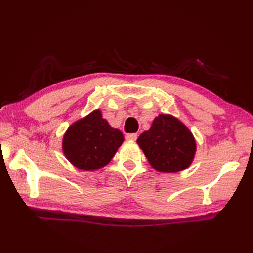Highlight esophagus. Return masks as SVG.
<instances>
[{
	"instance_id": "1",
	"label": "esophagus",
	"mask_w": 253,
	"mask_h": 253,
	"mask_svg": "<svg viewBox=\"0 0 253 253\" xmlns=\"http://www.w3.org/2000/svg\"><path fill=\"white\" fill-rule=\"evenodd\" d=\"M127 140H131V141H135V140H137V138H138V135L137 133H127L126 135V137H125Z\"/></svg>"
}]
</instances>
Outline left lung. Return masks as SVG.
I'll list each match as a JSON object with an SVG mask.
<instances>
[{
  "label": "left lung",
  "mask_w": 253,
  "mask_h": 253,
  "mask_svg": "<svg viewBox=\"0 0 253 253\" xmlns=\"http://www.w3.org/2000/svg\"><path fill=\"white\" fill-rule=\"evenodd\" d=\"M137 142L152 168L164 173L187 169L196 152L192 133L177 118L168 114L155 118L151 128L142 132Z\"/></svg>",
  "instance_id": "1"
}]
</instances>
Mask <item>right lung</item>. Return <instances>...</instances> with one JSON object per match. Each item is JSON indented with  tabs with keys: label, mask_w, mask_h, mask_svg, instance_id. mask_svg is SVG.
<instances>
[{
	"label": "right lung",
	"mask_w": 253,
	"mask_h": 253,
	"mask_svg": "<svg viewBox=\"0 0 253 253\" xmlns=\"http://www.w3.org/2000/svg\"><path fill=\"white\" fill-rule=\"evenodd\" d=\"M123 141V133L112 128L98 110L68 128L63 150L78 169L94 170L110 162Z\"/></svg>",
	"instance_id": "right-lung-1"
}]
</instances>
